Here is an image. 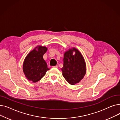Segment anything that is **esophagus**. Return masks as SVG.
I'll return each mask as SVG.
<instances>
[{"instance_id":"34e87169","label":"esophagus","mask_w":120,"mask_h":120,"mask_svg":"<svg viewBox=\"0 0 120 120\" xmlns=\"http://www.w3.org/2000/svg\"><path fill=\"white\" fill-rule=\"evenodd\" d=\"M53 68H58V66L57 65H56V66H53Z\"/></svg>"}]
</instances>
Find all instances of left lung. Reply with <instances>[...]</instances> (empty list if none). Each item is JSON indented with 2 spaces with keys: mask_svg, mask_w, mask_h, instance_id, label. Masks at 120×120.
Here are the masks:
<instances>
[{
  "mask_svg": "<svg viewBox=\"0 0 120 120\" xmlns=\"http://www.w3.org/2000/svg\"><path fill=\"white\" fill-rule=\"evenodd\" d=\"M63 61V76L71 85L79 83L86 73V64L82 54L78 49L72 48L64 52Z\"/></svg>",
  "mask_w": 120,
  "mask_h": 120,
  "instance_id": "left-lung-1",
  "label": "left lung"
}]
</instances>
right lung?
<instances>
[{"label":"right lung","mask_w":120,"mask_h":120,"mask_svg":"<svg viewBox=\"0 0 120 120\" xmlns=\"http://www.w3.org/2000/svg\"><path fill=\"white\" fill-rule=\"evenodd\" d=\"M45 46L38 45L30 51L25 57L23 64V71L25 77L30 81L35 83L39 81L49 68L43 59L47 51Z\"/></svg>","instance_id":"add662e5"}]
</instances>
